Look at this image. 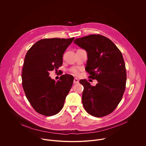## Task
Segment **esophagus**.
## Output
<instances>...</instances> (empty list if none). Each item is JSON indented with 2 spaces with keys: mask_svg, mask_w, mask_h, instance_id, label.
Listing matches in <instances>:
<instances>
[{
  "mask_svg": "<svg viewBox=\"0 0 146 146\" xmlns=\"http://www.w3.org/2000/svg\"><path fill=\"white\" fill-rule=\"evenodd\" d=\"M79 80H78L77 78H75V79H74V83H79Z\"/></svg>",
  "mask_w": 146,
  "mask_h": 146,
  "instance_id": "obj_1",
  "label": "esophagus"
}]
</instances>
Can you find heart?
Returning a JSON list of instances; mask_svg holds the SVG:
<instances>
[{
  "label": "heart",
  "instance_id": "heart-1",
  "mask_svg": "<svg viewBox=\"0 0 146 146\" xmlns=\"http://www.w3.org/2000/svg\"><path fill=\"white\" fill-rule=\"evenodd\" d=\"M82 68L78 67H74L71 68L70 71L75 76H79L80 74V72L82 71Z\"/></svg>",
  "mask_w": 146,
  "mask_h": 146
}]
</instances>
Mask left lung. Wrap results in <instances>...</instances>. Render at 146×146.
<instances>
[{
	"mask_svg": "<svg viewBox=\"0 0 146 146\" xmlns=\"http://www.w3.org/2000/svg\"><path fill=\"white\" fill-rule=\"evenodd\" d=\"M74 43L87 52L85 70L89 78L98 82L94 86L85 79L80 80L84 86V107L95 117L108 115L117 107L125 92L126 71L122 53L110 39L100 34L76 39Z\"/></svg>",
	"mask_w": 146,
	"mask_h": 146,
	"instance_id": "obj_1",
	"label": "left lung"
}]
</instances>
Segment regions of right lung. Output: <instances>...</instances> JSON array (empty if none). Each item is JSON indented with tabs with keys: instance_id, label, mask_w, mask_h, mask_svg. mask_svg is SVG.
I'll return each mask as SVG.
<instances>
[{
	"instance_id": "obj_1",
	"label": "right lung",
	"mask_w": 146,
	"mask_h": 146,
	"mask_svg": "<svg viewBox=\"0 0 146 146\" xmlns=\"http://www.w3.org/2000/svg\"><path fill=\"white\" fill-rule=\"evenodd\" d=\"M74 38L43 39L35 42L27 51L22 70V84L26 97L39 113L50 116L58 113L74 81L68 74L56 82L49 71L62 66L63 53Z\"/></svg>"
}]
</instances>
